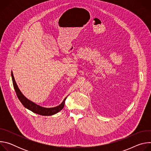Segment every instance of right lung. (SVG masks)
<instances>
[{"label":"right lung","instance_id":"1","mask_svg":"<svg viewBox=\"0 0 151 151\" xmlns=\"http://www.w3.org/2000/svg\"><path fill=\"white\" fill-rule=\"evenodd\" d=\"M11 75H12V79L14 88L16 92L17 96L18 99L19 100V101H21V103L23 104V105L26 107V108L28 109L29 110L32 111L35 114H37L40 115L50 116L58 113L61 110H62V109L64 107L66 97L64 99L63 102L59 106H57L54 107H50V108H47V107H42L38 104H36L33 101L29 100L22 94V93L20 91L19 89L18 88L17 83L15 81L12 72L11 73Z\"/></svg>","mask_w":151,"mask_h":151}]
</instances>
